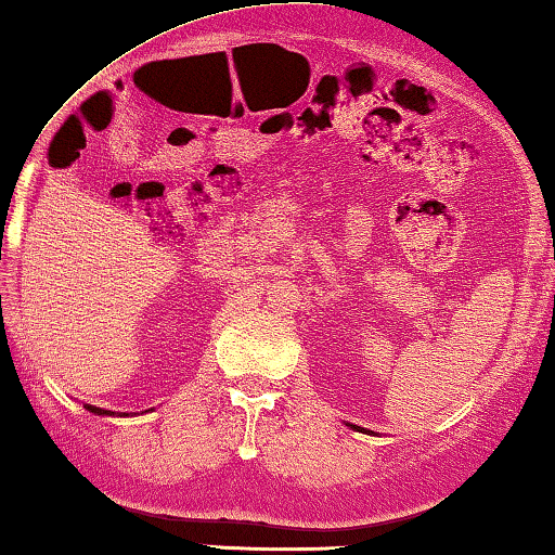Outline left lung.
<instances>
[{
	"label": "left lung",
	"instance_id": "8db88e82",
	"mask_svg": "<svg viewBox=\"0 0 555 555\" xmlns=\"http://www.w3.org/2000/svg\"><path fill=\"white\" fill-rule=\"evenodd\" d=\"M347 427H351V429H359V431H364V427H357V425H347ZM369 435H374V431H369Z\"/></svg>",
	"mask_w": 555,
	"mask_h": 555
}]
</instances>
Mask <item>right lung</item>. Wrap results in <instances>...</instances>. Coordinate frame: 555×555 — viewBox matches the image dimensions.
Segmentation results:
<instances>
[{"label": "right lung", "mask_w": 555, "mask_h": 555, "mask_svg": "<svg viewBox=\"0 0 555 555\" xmlns=\"http://www.w3.org/2000/svg\"><path fill=\"white\" fill-rule=\"evenodd\" d=\"M89 412H94V415H114V412H111V410H102V408H96V405H85ZM124 415H126V412H124Z\"/></svg>", "instance_id": "right-lung-1"}]
</instances>
